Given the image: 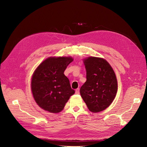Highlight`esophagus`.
I'll return each instance as SVG.
<instances>
[{
    "label": "esophagus",
    "instance_id": "1",
    "mask_svg": "<svg viewBox=\"0 0 147 147\" xmlns=\"http://www.w3.org/2000/svg\"><path fill=\"white\" fill-rule=\"evenodd\" d=\"M79 93H80V90H79V89H77L76 90V94H79Z\"/></svg>",
    "mask_w": 147,
    "mask_h": 147
}]
</instances>
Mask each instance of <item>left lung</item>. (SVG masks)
<instances>
[{"label":"left lung","mask_w":147,"mask_h":147,"mask_svg":"<svg viewBox=\"0 0 147 147\" xmlns=\"http://www.w3.org/2000/svg\"><path fill=\"white\" fill-rule=\"evenodd\" d=\"M83 62L86 81L80 88L81 96L90 111H102L110 105L116 95V76L110 64L103 58L90 57Z\"/></svg>","instance_id":"8db88e82"}]
</instances>
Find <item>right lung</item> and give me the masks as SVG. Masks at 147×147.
<instances>
[{"mask_svg":"<svg viewBox=\"0 0 147 147\" xmlns=\"http://www.w3.org/2000/svg\"><path fill=\"white\" fill-rule=\"evenodd\" d=\"M73 61L70 57H49L36 69L31 88L36 102L42 109L52 113H59L75 93L64 74Z\"/></svg>","mask_w":147,"mask_h":147,"instance_id":"obj_1","label":"right lung"}]
</instances>
